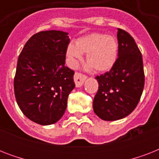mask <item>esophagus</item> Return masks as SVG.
Here are the masks:
<instances>
[{
	"mask_svg": "<svg viewBox=\"0 0 159 159\" xmlns=\"http://www.w3.org/2000/svg\"><path fill=\"white\" fill-rule=\"evenodd\" d=\"M87 77L85 75L80 73V72H75L74 74V82L76 84V87H82V84L84 83L85 80H86Z\"/></svg>",
	"mask_w": 159,
	"mask_h": 159,
	"instance_id": "obj_1",
	"label": "esophagus"
}]
</instances>
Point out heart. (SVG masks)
<instances>
[{"mask_svg":"<svg viewBox=\"0 0 159 159\" xmlns=\"http://www.w3.org/2000/svg\"><path fill=\"white\" fill-rule=\"evenodd\" d=\"M119 53L118 41L114 36L92 33L81 37L76 41V45L70 43L67 55L72 67L82 59V53H87L88 67L97 72H106L116 63Z\"/></svg>","mask_w":159,"mask_h":159,"instance_id":"heart-1","label":"heart"}]
</instances>
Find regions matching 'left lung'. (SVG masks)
Here are the masks:
<instances>
[{"label":"left lung","instance_id":"8db88e82","mask_svg":"<svg viewBox=\"0 0 159 159\" xmlns=\"http://www.w3.org/2000/svg\"><path fill=\"white\" fill-rule=\"evenodd\" d=\"M119 53L109 72L97 76L99 84L93 101L98 117L107 121L120 120L135 109L144 86L142 54L133 37L118 29Z\"/></svg>","mask_w":159,"mask_h":159}]
</instances>
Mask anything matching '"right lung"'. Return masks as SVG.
Masks as SVG:
<instances>
[{"instance_id":"obj_1","label":"right lung","mask_w":159,"mask_h":159,"mask_svg":"<svg viewBox=\"0 0 159 159\" xmlns=\"http://www.w3.org/2000/svg\"><path fill=\"white\" fill-rule=\"evenodd\" d=\"M67 34L59 30L39 32L19 56L14 79L16 102L27 118L41 125L62 118L75 87L74 71L65 66Z\"/></svg>"}]
</instances>
